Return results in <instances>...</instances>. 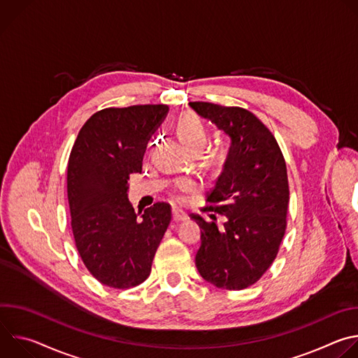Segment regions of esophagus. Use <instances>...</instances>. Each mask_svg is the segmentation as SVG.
I'll return each mask as SVG.
<instances>
[{
	"mask_svg": "<svg viewBox=\"0 0 358 358\" xmlns=\"http://www.w3.org/2000/svg\"><path fill=\"white\" fill-rule=\"evenodd\" d=\"M188 220V217L184 214V213H180V211H177V210H173V221L174 222H184V221H187Z\"/></svg>",
	"mask_w": 358,
	"mask_h": 358,
	"instance_id": "obj_1",
	"label": "esophagus"
}]
</instances>
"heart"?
<instances>
[{
	"instance_id": "b5f03b06",
	"label": "heart",
	"mask_w": 358,
	"mask_h": 358,
	"mask_svg": "<svg viewBox=\"0 0 358 358\" xmlns=\"http://www.w3.org/2000/svg\"><path fill=\"white\" fill-rule=\"evenodd\" d=\"M177 134L188 150H192V148L202 150L206 147L208 140V133L206 126L202 124V122L196 116L191 113L180 117L177 123ZM176 202L184 203L185 199L182 196H176Z\"/></svg>"
}]
</instances>
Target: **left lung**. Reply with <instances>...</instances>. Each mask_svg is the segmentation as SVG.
<instances>
[{"label":"left lung","mask_w":358,"mask_h":358,"mask_svg":"<svg viewBox=\"0 0 358 358\" xmlns=\"http://www.w3.org/2000/svg\"><path fill=\"white\" fill-rule=\"evenodd\" d=\"M189 106L232 141L202 208L224 215V227L218 228L215 214L210 222L191 215L201 228L195 265L203 279L220 289H246L271 268L286 232V162L275 136L249 110L208 101H189Z\"/></svg>","instance_id":"obj_1"}]
</instances>
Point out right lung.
<instances>
[{"instance_id": "1", "label": "right lung", "mask_w": 358, "mask_h": 358, "mask_svg": "<svg viewBox=\"0 0 358 358\" xmlns=\"http://www.w3.org/2000/svg\"><path fill=\"white\" fill-rule=\"evenodd\" d=\"M169 112L166 105L108 108L82 126L68 162V201L75 245L101 285L143 283L171 222L166 202L137 218L127 199L130 174L141 171L147 140Z\"/></svg>"}]
</instances>
